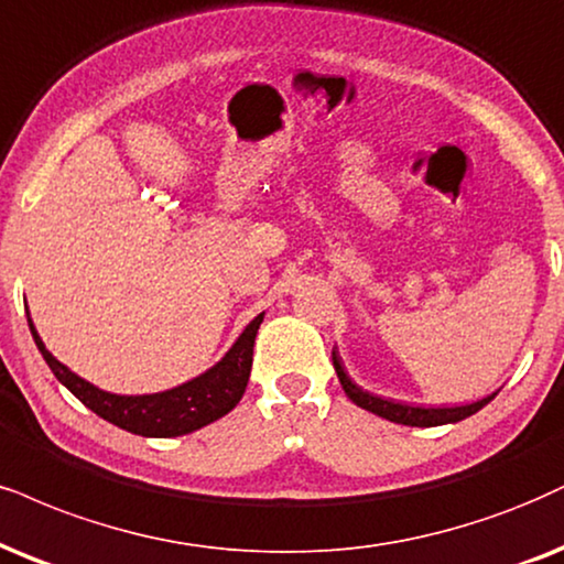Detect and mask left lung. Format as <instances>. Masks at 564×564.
I'll return each mask as SVG.
<instances>
[{"mask_svg": "<svg viewBox=\"0 0 564 564\" xmlns=\"http://www.w3.org/2000/svg\"><path fill=\"white\" fill-rule=\"evenodd\" d=\"M332 364H335V371L339 377V384H343L345 394L356 402L358 408L368 410V413H377L381 419L392 421V423H402V426H442V423H457L468 415H474L481 410L484 405H489L495 400V394L489 398L470 402V405H457V408H421V405H405V402H394V400H384L377 398V394L364 392L358 384H352V379L347 377L343 360H339V352L332 350Z\"/></svg>", "mask_w": 564, "mask_h": 564, "instance_id": "8db88e82", "label": "left lung"}]
</instances>
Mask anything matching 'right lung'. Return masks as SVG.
I'll list each match as a JSON object with an SVG mask.
<instances>
[{
  "label": "right lung",
  "mask_w": 564,
  "mask_h": 564,
  "mask_svg": "<svg viewBox=\"0 0 564 564\" xmlns=\"http://www.w3.org/2000/svg\"><path fill=\"white\" fill-rule=\"evenodd\" d=\"M263 322V314H259L250 322L238 343L229 347V352L219 360L217 366L208 368L200 377L185 381L175 389H166V392L156 394H112L104 392V389L88 384L86 379H80L78 373L69 371L67 366H62L52 352L46 350L41 343L36 326L28 318L31 326V335L36 339V347L41 356L52 368V373L65 384L69 392L78 398L83 405L94 410L96 415H101L104 421L115 423L130 434L141 436H183L191 434L206 423L221 419L229 410L238 405L242 392L248 387L250 366H253V343L256 332Z\"/></svg>",
  "instance_id": "obj_1"
}]
</instances>
